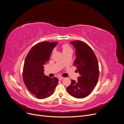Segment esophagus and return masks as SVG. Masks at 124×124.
<instances>
[{
	"label": "esophagus",
	"instance_id": "obj_1",
	"mask_svg": "<svg viewBox=\"0 0 124 124\" xmlns=\"http://www.w3.org/2000/svg\"><path fill=\"white\" fill-rule=\"evenodd\" d=\"M58 80H62L64 78L63 77H58Z\"/></svg>",
	"mask_w": 124,
	"mask_h": 124
}]
</instances>
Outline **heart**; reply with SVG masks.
<instances>
[{"instance_id": "obj_1", "label": "heart", "mask_w": 124, "mask_h": 124, "mask_svg": "<svg viewBox=\"0 0 124 124\" xmlns=\"http://www.w3.org/2000/svg\"><path fill=\"white\" fill-rule=\"evenodd\" d=\"M62 48L63 52H64L70 50H72V48H71V47H70V46L69 45H68V44H63L62 45Z\"/></svg>"}]
</instances>
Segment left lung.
Instances as JSON below:
<instances>
[{
	"instance_id": "left-lung-1",
	"label": "left lung",
	"mask_w": 124,
	"mask_h": 124,
	"mask_svg": "<svg viewBox=\"0 0 124 124\" xmlns=\"http://www.w3.org/2000/svg\"><path fill=\"white\" fill-rule=\"evenodd\" d=\"M75 48L76 59L74 66L79 73L78 81L71 80L67 90L70 95L84 98L89 95L97 83L99 70L97 57L90 47L83 41L70 42Z\"/></svg>"
}]
</instances>
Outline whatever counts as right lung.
Masks as SVG:
<instances>
[{
    "label": "right lung",
    "instance_id": "1",
    "mask_svg": "<svg viewBox=\"0 0 124 124\" xmlns=\"http://www.w3.org/2000/svg\"><path fill=\"white\" fill-rule=\"evenodd\" d=\"M57 42L44 41L33 46L26 57L23 78L28 89L38 99H44L54 93L58 79L44 74V64L49 61Z\"/></svg>",
    "mask_w": 124,
    "mask_h": 124
}]
</instances>
